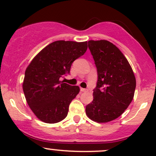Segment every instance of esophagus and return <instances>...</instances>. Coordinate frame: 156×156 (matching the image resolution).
<instances>
[{"instance_id":"esophagus-1","label":"esophagus","mask_w":156,"mask_h":156,"mask_svg":"<svg viewBox=\"0 0 156 156\" xmlns=\"http://www.w3.org/2000/svg\"><path fill=\"white\" fill-rule=\"evenodd\" d=\"M81 92H87L88 90H87V89H84V88H81Z\"/></svg>"}]
</instances>
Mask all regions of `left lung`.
Here are the masks:
<instances>
[{"label":"left lung","instance_id":"1","mask_svg":"<svg viewBox=\"0 0 156 156\" xmlns=\"http://www.w3.org/2000/svg\"><path fill=\"white\" fill-rule=\"evenodd\" d=\"M95 61L98 81L93 101L86 107V114L98 123L119 118L134 97L136 80L127 59L120 49L106 40L89 41Z\"/></svg>","mask_w":156,"mask_h":156}]
</instances>
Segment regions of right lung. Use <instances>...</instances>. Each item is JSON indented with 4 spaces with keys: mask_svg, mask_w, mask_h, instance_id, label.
<instances>
[{
    "mask_svg": "<svg viewBox=\"0 0 156 156\" xmlns=\"http://www.w3.org/2000/svg\"><path fill=\"white\" fill-rule=\"evenodd\" d=\"M87 49V41H57L44 48L27 66L23 90L30 109L43 122L55 124L66 117L80 88L60 78L69 74L73 61Z\"/></svg>",
    "mask_w": 156,
    "mask_h": 156,
    "instance_id": "1",
    "label": "right lung"
}]
</instances>
